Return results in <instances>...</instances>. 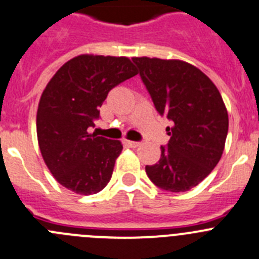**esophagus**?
Listing matches in <instances>:
<instances>
[{"instance_id":"34e87169","label":"esophagus","mask_w":259,"mask_h":259,"mask_svg":"<svg viewBox=\"0 0 259 259\" xmlns=\"http://www.w3.org/2000/svg\"><path fill=\"white\" fill-rule=\"evenodd\" d=\"M125 143H126V144L132 148H137L138 145L140 144L139 142H133V140H125Z\"/></svg>"}]
</instances>
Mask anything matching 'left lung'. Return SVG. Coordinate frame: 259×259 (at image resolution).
<instances>
[{"instance_id": "8db88e82", "label": "left lung", "mask_w": 259, "mask_h": 259, "mask_svg": "<svg viewBox=\"0 0 259 259\" xmlns=\"http://www.w3.org/2000/svg\"><path fill=\"white\" fill-rule=\"evenodd\" d=\"M155 110L167 116L170 137L160 159L145 165L149 180L185 192L210 175L224 150L229 119L222 95L206 74L182 60L133 58Z\"/></svg>"}]
</instances>
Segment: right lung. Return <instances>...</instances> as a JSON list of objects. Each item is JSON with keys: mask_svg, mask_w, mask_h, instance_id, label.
Segmentation results:
<instances>
[{"mask_svg": "<svg viewBox=\"0 0 259 259\" xmlns=\"http://www.w3.org/2000/svg\"><path fill=\"white\" fill-rule=\"evenodd\" d=\"M135 74L125 57L78 55L47 84L37 107V142L60 185L87 196L109 183L122 144L87 130L99 120V107L109 92Z\"/></svg>", "mask_w": 259, "mask_h": 259, "instance_id": "right-lung-1", "label": "right lung"}]
</instances>
